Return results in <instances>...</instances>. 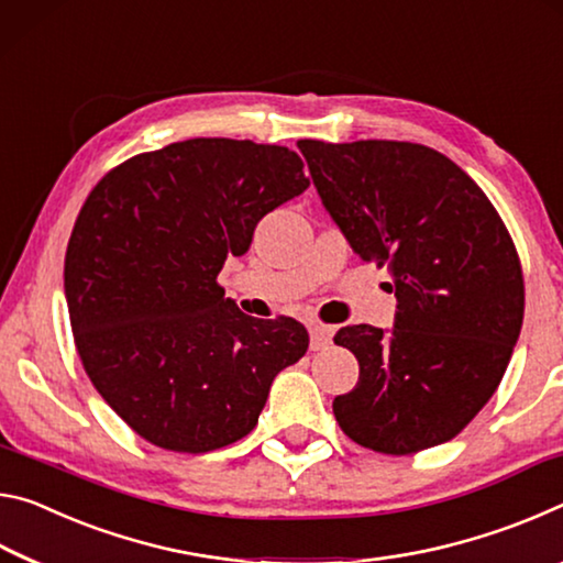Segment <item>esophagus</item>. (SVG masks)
I'll list each match as a JSON object with an SVG mask.
<instances>
[{
    "label": "esophagus",
    "mask_w": 563,
    "mask_h": 563,
    "mask_svg": "<svg viewBox=\"0 0 563 563\" xmlns=\"http://www.w3.org/2000/svg\"><path fill=\"white\" fill-rule=\"evenodd\" d=\"M331 344V329L324 324H311L309 327V346L311 352H319V349H327Z\"/></svg>",
    "instance_id": "34e87169"
}]
</instances>
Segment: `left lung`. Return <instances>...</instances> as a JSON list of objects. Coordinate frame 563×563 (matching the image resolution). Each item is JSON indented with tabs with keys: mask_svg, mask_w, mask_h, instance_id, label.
Here are the masks:
<instances>
[{
	"mask_svg": "<svg viewBox=\"0 0 563 563\" xmlns=\"http://www.w3.org/2000/svg\"><path fill=\"white\" fill-rule=\"evenodd\" d=\"M297 146L329 217L386 266L394 329L344 327L358 382L334 399L349 439L404 456L444 444L499 386L523 321V276L501 217L449 156L411 142Z\"/></svg>",
	"mask_w": 563,
	"mask_h": 563,
	"instance_id": "8db88e82",
	"label": "left lung"
}]
</instances>
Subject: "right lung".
I'll return each instance as SVG.
<instances>
[{
	"instance_id": "add662e5",
	"label": "right lung",
	"mask_w": 563,
	"mask_h": 563,
	"mask_svg": "<svg viewBox=\"0 0 563 563\" xmlns=\"http://www.w3.org/2000/svg\"><path fill=\"white\" fill-rule=\"evenodd\" d=\"M307 187L287 146L201 136L132 156L91 189L64 260L74 344L101 399L154 446L234 444L307 354L299 321L246 317L217 284L260 219Z\"/></svg>"
}]
</instances>
